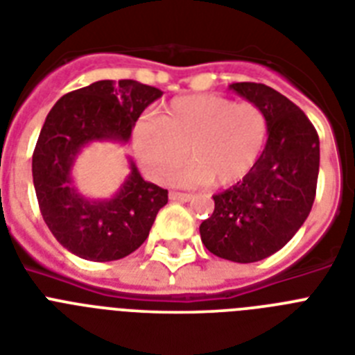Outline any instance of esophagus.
I'll return each instance as SVG.
<instances>
[{
  "label": "esophagus",
  "instance_id": "obj_1",
  "mask_svg": "<svg viewBox=\"0 0 355 355\" xmlns=\"http://www.w3.org/2000/svg\"><path fill=\"white\" fill-rule=\"evenodd\" d=\"M194 198L192 194H184V192H171V199L172 201H190V199Z\"/></svg>",
  "mask_w": 355,
  "mask_h": 355
}]
</instances>
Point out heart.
Returning <instances> with one entry per match:
<instances>
[{"instance_id":"obj_1","label":"heart","mask_w":355,"mask_h":355,"mask_svg":"<svg viewBox=\"0 0 355 355\" xmlns=\"http://www.w3.org/2000/svg\"><path fill=\"white\" fill-rule=\"evenodd\" d=\"M266 134L268 123L257 105L196 94L172 99L159 119L137 121L132 141L150 180L165 183L189 154L194 161L174 175V184L230 187L250 174Z\"/></svg>"}]
</instances>
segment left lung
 Here are the masks:
<instances>
[{
    "mask_svg": "<svg viewBox=\"0 0 355 355\" xmlns=\"http://www.w3.org/2000/svg\"><path fill=\"white\" fill-rule=\"evenodd\" d=\"M230 90L265 112L268 137L250 174L214 196V212L199 234L214 256L254 263L281 250L309 218L319 137L303 110L277 90L261 83H232Z\"/></svg>",
    "mask_w": 355,
    "mask_h": 355,
    "instance_id": "left-lung-1",
    "label": "left lung"
}]
</instances>
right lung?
<instances>
[{
    "mask_svg": "<svg viewBox=\"0 0 355 355\" xmlns=\"http://www.w3.org/2000/svg\"><path fill=\"white\" fill-rule=\"evenodd\" d=\"M163 92L134 79H103L65 94L46 116L32 156V178L46 227L69 252L89 261H116L141 247L168 192L128 175L112 198L81 194L72 168L85 146L128 143L137 118Z\"/></svg>",
    "mask_w": 355,
    "mask_h": 355,
    "instance_id": "add662e5",
    "label": "right lung"
}]
</instances>
